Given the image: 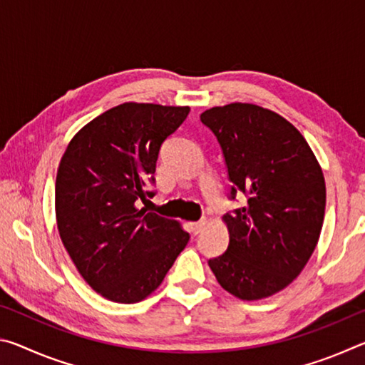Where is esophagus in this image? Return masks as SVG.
<instances>
[{
	"mask_svg": "<svg viewBox=\"0 0 365 365\" xmlns=\"http://www.w3.org/2000/svg\"><path fill=\"white\" fill-rule=\"evenodd\" d=\"M187 227H188V230H190L191 233L197 235V233H200V232L202 230V228L206 227V222H205V220H201V222H188Z\"/></svg>",
	"mask_w": 365,
	"mask_h": 365,
	"instance_id": "34e87169",
	"label": "esophagus"
}]
</instances>
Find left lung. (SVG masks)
I'll return each instance as SVG.
<instances>
[{
  "label": "left lung",
  "instance_id": "8db88e82",
  "mask_svg": "<svg viewBox=\"0 0 365 365\" xmlns=\"http://www.w3.org/2000/svg\"><path fill=\"white\" fill-rule=\"evenodd\" d=\"M200 117L224 151L232 197L238 191L248 196L222 217L230 242L209 267L237 298H267L301 274L319 243L327 201L322 168L298 128L274 110L230 103Z\"/></svg>",
  "mask_w": 365,
  "mask_h": 365
}]
</instances>
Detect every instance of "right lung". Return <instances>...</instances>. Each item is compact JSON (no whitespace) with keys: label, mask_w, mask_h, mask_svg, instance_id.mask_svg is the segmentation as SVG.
<instances>
[{"label":"right lung","mask_w":365,"mask_h":365,"mask_svg":"<svg viewBox=\"0 0 365 365\" xmlns=\"http://www.w3.org/2000/svg\"><path fill=\"white\" fill-rule=\"evenodd\" d=\"M188 106L123 103L73 135L56 175L61 242L83 280L103 298L133 304L148 298L187 246L180 222L137 207L153 196L163 141Z\"/></svg>","instance_id":"right-lung-1"}]
</instances>
